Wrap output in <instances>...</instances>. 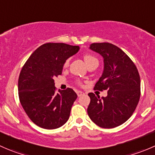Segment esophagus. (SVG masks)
I'll return each mask as SVG.
<instances>
[{"instance_id": "obj_1", "label": "esophagus", "mask_w": 155, "mask_h": 155, "mask_svg": "<svg viewBox=\"0 0 155 155\" xmlns=\"http://www.w3.org/2000/svg\"><path fill=\"white\" fill-rule=\"evenodd\" d=\"M76 94H77L78 97H81V96H82V95L85 94V93L82 91H76Z\"/></svg>"}]
</instances>
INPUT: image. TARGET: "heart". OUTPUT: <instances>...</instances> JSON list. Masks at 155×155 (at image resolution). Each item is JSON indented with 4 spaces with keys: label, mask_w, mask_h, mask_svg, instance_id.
I'll use <instances>...</instances> for the list:
<instances>
[{
    "label": "heart",
    "mask_w": 155,
    "mask_h": 155,
    "mask_svg": "<svg viewBox=\"0 0 155 155\" xmlns=\"http://www.w3.org/2000/svg\"><path fill=\"white\" fill-rule=\"evenodd\" d=\"M84 60H85V63H86L87 65L89 64L92 63V62L98 61L97 58L96 57H94V56L91 55V54H85V55L84 56ZM69 64H70V59H68V60L64 62V66L65 68H67V67L69 66Z\"/></svg>",
    "instance_id": "heart-1"
}]
</instances>
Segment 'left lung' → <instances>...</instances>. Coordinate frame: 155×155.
<instances>
[{"instance_id": "obj_1", "label": "left lung", "mask_w": 155, "mask_h": 155, "mask_svg": "<svg viewBox=\"0 0 155 155\" xmlns=\"http://www.w3.org/2000/svg\"><path fill=\"white\" fill-rule=\"evenodd\" d=\"M90 48L104 58L103 74L94 86L108 90L106 97L89 93L87 112L94 123L103 128L124 124L133 115L140 97V77L130 58L118 46L109 43L91 44Z\"/></svg>"}]
</instances>
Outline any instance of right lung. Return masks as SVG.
<instances>
[{
  "label": "right lung",
  "mask_w": 155,
  "mask_h": 155,
  "mask_svg": "<svg viewBox=\"0 0 155 155\" xmlns=\"http://www.w3.org/2000/svg\"><path fill=\"white\" fill-rule=\"evenodd\" d=\"M79 50L78 46L45 43L31 54L21 69L18 82L19 101L37 126L56 129L69 119L77 94L69 87L56 91L54 78L61 75L64 62Z\"/></svg>",
  "instance_id": "1"
}]
</instances>
